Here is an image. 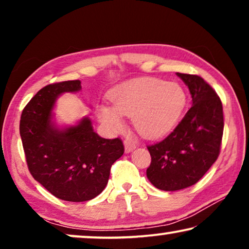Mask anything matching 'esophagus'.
I'll list each match as a JSON object with an SVG mask.
<instances>
[{
    "instance_id": "obj_1",
    "label": "esophagus",
    "mask_w": 249,
    "mask_h": 249,
    "mask_svg": "<svg viewBox=\"0 0 249 249\" xmlns=\"http://www.w3.org/2000/svg\"><path fill=\"white\" fill-rule=\"evenodd\" d=\"M124 144V151H125V153H130V152H132L136 148V144L131 141V139H125Z\"/></svg>"
}]
</instances>
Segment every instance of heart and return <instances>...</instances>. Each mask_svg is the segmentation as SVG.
Segmentation results:
<instances>
[{
  "label": "heart",
  "mask_w": 249,
  "mask_h": 249,
  "mask_svg": "<svg viewBox=\"0 0 249 249\" xmlns=\"http://www.w3.org/2000/svg\"><path fill=\"white\" fill-rule=\"evenodd\" d=\"M110 100L113 107H97V117L108 130H122L124 115L132 118L142 136L156 138L168 134L178 124L187 97L183 88L175 81L135 78L114 87Z\"/></svg>",
  "instance_id": "obj_1"
}]
</instances>
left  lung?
<instances>
[{
    "mask_svg": "<svg viewBox=\"0 0 249 249\" xmlns=\"http://www.w3.org/2000/svg\"><path fill=\"white\" fill-rule=\"evenodd\" d=\"M177 76L188 86L193 105L168 137L147 147L152 162L146 176L165 192L195 185L205 175L220 154L224 125L215 90L196 74Z\"/></svg>",
    "mask_w": 249,
    "mask_h": 249,
    "instance_id": "obj_1",
    "label": "left lung"
}]
</instances>
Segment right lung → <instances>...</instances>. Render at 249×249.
<instances>
[{"instance_id":"add662e5","label":"right lung","mask_w":249,"mask_h":249,"mask_svg":"<svg viewBox=\"0 0 249 249\" xmlns=\"http://www.w3.org/2000/svg\"><path fill=\"white\" fill-rule=\"evenodd\" d=\"M80 89L79 80L47 85L26 105L20 120L30 173L52 195L68 202H85L100 195L112 164L124 152L121 139L100 137L89 118L62 128L52 120L57 97Z\"/></svg>"}]
</instances>
